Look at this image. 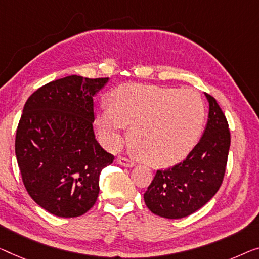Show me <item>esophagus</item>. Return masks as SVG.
Returning <instances> with one entry per match:
<instances>
[{
  "mask_svg": "<svg viewBox=\"0 0 259 259\" xmlns=\"http://www.w3.org/2000/svg\"><path fill=\"white\" fill-rule=\"evenodd\" d=\"M117 163L119 165H122V166H125V167H133L135 163L131 159H129V158L126 157H118L117 158Z\"/></svg>",
  "mask_w": 259,
  "mask_h": 259,
  "instance_id": "obj_1",
  "label": "esophagus"
}]
</instances>
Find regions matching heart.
Wrapping results in <instances>:
<instances>
[{"label":"heart","mask_w":259,"mask_h":259,"mask_svg":"<svg viewBox=\"0 0 259 259\" xmlns=\"http://www.w3.org/2000/svg\"><path fill=\"white\" fill-rule=\"evenodd\" d=\"M110 105L96 116L100 140L109 149L122 144L126 125L138 156L150 165L166 167L179 163L194 148L204 121L202 100L192 91H177L141 83L114 90Z\"/></svg>","instance_id":"b5f03b06"}]
</instances>
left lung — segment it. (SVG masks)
Returning <instances> with one entry per match:
<instances>
[{
  "label": "left lung",
  "instance_id": "left-lung-1",
  "mask_svg": "<svg viewBox=\"0 0 259 259\" xmlns=\"http://www.w3.org/2000/svg\"><path fill=\"white\" fill-rule=\"evenodd\" d=\"M209 115L203 136L181 163L158 169L144 201L153 214L183 219L204 206L216 194L225 178L230 148L226 115L213 96L207 94Z\"/></svg>",
  "mask_w": 259,
  "mask_h": 259
}]
</instances>
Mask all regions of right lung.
Returning a JSON list of instances; mask_svg holds the SVG:
<instances>
[{"instance_id":"1","label":"right lung","mask_w":259,"mask_h":259,"mask_svg":"<svg viewBox=\"0 0 259 259\" xmlns=\"http://www.w3.org/2000/svg\"><path fill=\"white\" fill-rule=\"evenodd\" d=\"M107 81L69 75L38 88L24 105L15 140L22 180L33 201L56 216L87 213L101 169L115 158L93 130V96Z\"/></svg>"}]
</instances>
